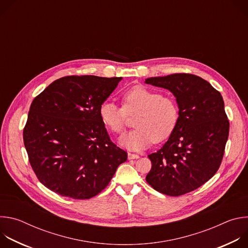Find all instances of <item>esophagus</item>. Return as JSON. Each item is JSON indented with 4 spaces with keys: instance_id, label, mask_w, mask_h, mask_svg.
<instances>
[{
    "instance_id": "esophagus-1",
    "label": "esophagus",
    "mask_w": 248,
    "mask_h": 248,
    "mask_svg": "<svg viewBox=\"0 0 248 248\" xmlns=\"http://www.w3.org/2000/svg\"><path fill=\"white\" fill-rule=\"evenodd\" d=\"M138 158H139V155H137V154H132V153H128V154H127V159H128V160L138 159Z\"/></svg>"
}]
</instances>
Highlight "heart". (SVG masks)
Listing matches in <instances>:
<instances>
[{
	"label": "heart",
	"mask_w": 248,
	"mask_h": 248,
	"mask_svg": "<svg viewBox=\"0 0 248 248\" xmlns=\"http://www.w3.org/2000/svg\"><path fill=\"white\" fill-rule=\"evenodd\" d=\"M136 113L133 130L123 136L120 144L132 151L143 150L153 141L162 142L174 130L179 121V108L170 97L144 86H134L123 95V108L112 101L100 106L102 123L116 134L125 128L126 114Z\"/></svg>",
	"instance_id": "1"
}]
</instances>
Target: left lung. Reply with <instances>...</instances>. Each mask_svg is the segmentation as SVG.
<instances>
[{
  "label": "left lung",
  "instance_id": "obj_1",
  "mask_svg": "<svg viewBox=\"0 0 248 248\" xmlns=\"http://www.w3.org/2000/svg\"><path fill=\"white\" fill-rule=\"evenodd\" d=\"M175 97L179 121L163 147L148 155L146 182L157 191L180 196L208 182L218 170L229 137L224 100L208 81L189 74L145 79Z\"/></svg>",
  "mask_w": 248,
  "mask_h": 248
}]
</instances>
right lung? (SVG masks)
<instances>
[{
    "mask_svg": "<svg viewBox=\"0 0 248 248\" xmlns=\"http://www.w3.org/2000/svg\"><path fill=\"white\" fill-rule=\"evenodd\" d=\"M123 78L64 77L30 106L24 146L38 180L50 190L89 199L107 186L127 153L115 145L102 123L100 106Z\"/></svg>",
    "mask_w": 248,
    "mask_h": 248,
    "instance_id": "1",
    "label": "right lung"
}]
</instances>
